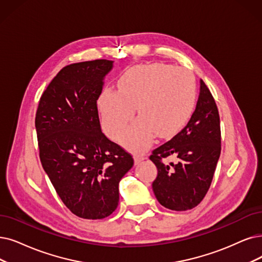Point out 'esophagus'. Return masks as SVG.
<instances>
[{
    "instance_id": "esophagus-1",
    "label": "esophagus",
    "mask_w": 262,
    "mask_h": 262,
    "mask_svg": "<svg viewBox=\"0 0 262 262\" xmlns=\"http://www.w3.org/2000/svg\"><path fill=\"white\" fill-rule=\"evenodd\" d=\"M144 159H145V157L143 155H141V154H135L134 155V162H135V164L141 163Z\"/></svg>"
}]
</instances>
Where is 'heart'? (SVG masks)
<instances>
[{"label": "heart", "mask_w": 262, "mask_h": 262, "mask_svg": "<svg viewBox=\"0 0 262 262\" xmlns=\"http://www.w3.org/2000/svg\"><path fill=\"white\" fill-rule=\"evenodd\" d=\"M196 103L192 72L164 63L135 66L118 80V92L104 90L98 100L102 125L119 140L135 107L140 118L124 133L121 143L132 151H144L158 134L170 139L191 119Z\"/></svg>", "instance_id": "b5f03b06"}]
</instances>
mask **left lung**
<instances>
[{"label": "left lung", "instance_id": "8db88e82", "mask_svg": "<svg viewBox=\"0 0 262 262\" xmlns=\"http://www.w3.org/2000/svg\"><path fill=\"white\" fill-rule=\"evenodd\" d=\"M221 144L218 108L201 79L200 95L189 122L149 156L158 170L152 190L159 203L172 211L191 210L200 203L211 186ZM169 155H176L179 162L164 165L162 159Z\"/></svg>", "mask_w": 262, "mask_h": 262}]
</instances>
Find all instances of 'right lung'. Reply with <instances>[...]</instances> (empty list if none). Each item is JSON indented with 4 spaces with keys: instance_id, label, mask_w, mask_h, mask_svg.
Returning <instances> with one entry per match:
<instances>
[{
    "instance_id": "add662e5",
    "label": "right lung",
    "mask_w": 262,
    "mask_h": 262,
    "mask_svg": "<svg viewBox=\"0 0 262 262\" xmlns=\"http://www.w3.org/2000/svg\"><path fill=\"white\" fill-rule=\"evenodd\" d=\"M113 62L64 67L41 95L35 116L43 169L62 202L85 219L105 218L116 210L119 182L134 163L101 130L97 101Z\"/></svg>"
}]
</instances>
